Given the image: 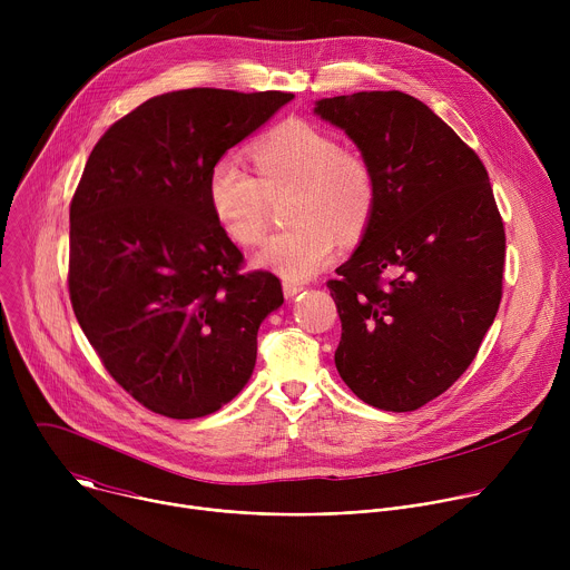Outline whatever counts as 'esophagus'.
Returning a JSON list of instances; mask_svg holds the SVG:
<instances>
[{"label":"esophagus","mask_w":570,"mask_h":570,"mask_svg":"<svg viewBox=\"0 0 570 570\" xmlns=\"http://www.w3.org/2000/svg\"><path fill=\"white\" fill-rule=\"evenodd\" d=\"M282 288H284V297H295V295H299L302 291H304V286L299 284V282H291V279H286L284 284H282Z\"/></svg>","instance_id":"esophagus-1"}]
</instances>
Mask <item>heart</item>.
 <instances>
[{"label":"heart","instance_id":"heart-1","mask_svg":"<svg viewBox=\"0 0 570 570\" xmlns=\"http://www.w3.org/2000/svg\"><path fill=\"white\" fill-rule=\"evenodd\" d=\"M257 178L234 153L212 161L207 203L220 229L238 246H257L268 227L271 200L293 191L291 229L271 236L255 266L286 279H306L327 266L338 236L354 240L367 227L376 185L367 161L343 150L324 130L288 119L253 146Z\"/></svg>","mask_w":570,"mask_h":570}]
</instances>
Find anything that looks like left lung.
<instances>
[{
	"instance_id": "left-lung-1",
	"label": "left lung",
	"mask_w": 570,
	"mask_h": 570,
	"mask_svg": "<svg viewBox=\"0 0 570 570\" xmlns=\"http://www.w3.org/2000/svg\"><path fill=\"white\" fill-rule=\"evenodd\" d=\"M313 112L347 132L376 185L358 248L327 282L338 374L374 409L417 411L471 365L501 304L505 229L490 176L411 95L356 92Z\"/></svg>"
}]
</instances>
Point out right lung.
I'll use <instances>...</instances> for the list:
<instances>
[{
	"label": "right lung",
	"instance_id": "right-lung-1",
	"mask_svg": "<svg viewBox=\"0 0 570 570\" xmlns=\"http://www.w3.org/2000/svg\"><path fill=\"white\" fill-rule=\"evenodd\" d=\"M291 92L194 88L153 97L92 148L69 205V297L110 376L171 420L216 413L248 383L282 306L207 203V171Z\"/></svg>",
	"mask_w": 570,
	"mask_h": 570
}]
</instances>
